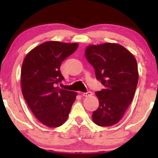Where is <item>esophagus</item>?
Here are the masks:
<instances>
[{"instance_id": "obj_1", "label": "esophagus", "mask_w": 158, "mask_h": 158, "mask_svg": "<svg viewBox=\"0 0 158 158\" xmlns=\"http://www.w3.org/2000/svg\"><path fill=\"white\" fill-rule=\"evenodd\" d=\"M92 94H93V93H92L91 91H88V92H86V93L83 94V96L85 97H90Z\"/></svg>"}]
</instances>
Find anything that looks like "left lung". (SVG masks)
<instances>
[{
	"label": "left lung",
	"instance_id": "obj_1",
	"mask_svg": "<svg viewBox=\"0 0 158 158\" xmlns=\"http://www.w3.org/2000/svg\"><path fill=\"white\" fill-rule=\"evenodd\" d=\"M85 57L105 86L95 94L99 105L92 119L99 126H111L122 119L135 96L139 76L137 61L131 52L115 43L89 45Z\"/></svg>",
	"mask_w": 158,
	"mask_h": 158
}]
</instances>
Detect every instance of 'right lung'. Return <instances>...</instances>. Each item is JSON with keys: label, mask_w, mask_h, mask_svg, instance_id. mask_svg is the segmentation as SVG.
Listing matches in <instances>:
<instances>
[{"label": "right lung", "mask_w": 158, "mask_h": 158, "mask_svg": "<svg viewBox=\"0 0 158 158\" xmlns=\"http://www.w3.org/2000/svg\"><path fill=\"white\" fill-rule=\"evenodd\" d=\"M78 43L47 41L27 54L21 68L23 97L35 117L50 128L66 122L77 93L58 87L64 80L61 62L78 48Z\"/></svg>", "instance_id": "obj_1"}]
</instances>
